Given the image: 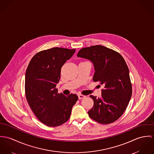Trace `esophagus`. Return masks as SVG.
<instances>
[{
    "label": "esophagus",
    "mask_w": 154,
    "mask_h": 154,
    "mask_svg": "<svg viewBox=\"0 0 154 154\" xmlns=\"http://www.w3.org/2000/svg\"><path fill=\"white\" fill-rule=\"evenodd\" d=\"M78 96H79V99H84V98L85 97V96L82 95V94H79V95H78Z\"/></svg>",
    "instance_id": "esophagus-1"
}]
</instances>
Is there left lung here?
Instances as JSON below:
<instances>
[{
	"label": "left lung",
	"instance_id": "1",
	"mask_svg": "<svg viewBox=\"0 0 154 154\" xmlns=\"http://www.w3.org/2000/svg\"><path fill=\"white\" fill-rule=\"evenodd\" d=\"M77 57L93 63V80L104 86L100 98L90 96L94 105L88 116L102 124L114 122L124 113L132 96L129 71L124 58L118 52L99 45L81 49Z\"/></svg>",
	"mask_w": 154,
	"mask_h": 154
}]
</instances>
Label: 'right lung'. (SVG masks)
I'll list each match as a JSON object with an SVG mask.
<instances>
[{
    "instance_id": "1",
    "label": "right lung",
    "mask_w": 154,
    "mask_h": 154,
    "mask_svg": "<svg viewBox=\"0 0 154 154\" xmlns=\"http://www.w3.org/2000/svg\"><path fill=\"white\" fill-rule=\"evenodd\" d=\"M75 49L54 47L39 52L31 59L25 73V89L28 103L36 117L48 126L55 127L69 119L79 97L58 93L61 69Z\"/></svg>"
}]
</instances>
